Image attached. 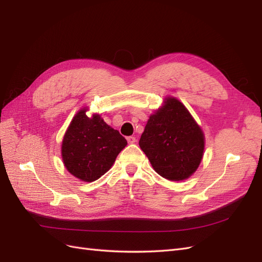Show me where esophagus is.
Segmentation results:
<instances>
[{
  "mask_svg": "<svg viewBox=\"0 0 262 262\" xmlns=\"http://www.w3.org/2000/svg\"><path fill=\"white\" fill-rule=\"evenodd\" d=\"M126 141H128V143L133 144V143H136V142H137V139L134 137H128V138H126Z\"/></svg>",
  "mask_w": 262,
  "mask_h": 262,
  "instance_id": "obj_1",
  "label": "esophagus"
}]
</instances>
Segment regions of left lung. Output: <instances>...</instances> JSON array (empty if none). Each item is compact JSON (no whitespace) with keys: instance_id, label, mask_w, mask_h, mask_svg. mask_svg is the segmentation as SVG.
Masks as SVG:
<instances>
[{"instance_id":"left-lung-1","label":"left lung","mask_w":262,"mask_h":262,"mask_svg":"<svg viewBox=\"0 0 262 262\" xmlns=\"http://www.w3.org/2000/svg\"><path fill=\"white\" fill-rule=\"evenodd\" d=\"M139 145L158 175L178 181L199 167L204 137L187 108L169 97L149 117Z\"/></svg>"}]
</instances>
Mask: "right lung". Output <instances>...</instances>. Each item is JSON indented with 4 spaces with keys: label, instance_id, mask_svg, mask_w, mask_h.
Wrapping results in <instances>:
<instances>
[{
    "label": "right lung",
    "instance_id": "1",
    "mask_svg": "<svg viewBox=\"0 0 262 262\" xmlns=\"http://www.w3.org/2000/svg\"><path fill=\"white\" fill-rule=\"evenodd\" d=\"M125 145L126 140L119 131L98 115L89 118L83 109L75 115L63 138V163L73 176L94 181L112 168Z\"/></svg>",
    "mask_w": 262,
    "mask_h": 262
}]
</instances>
